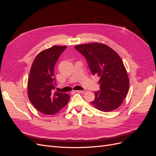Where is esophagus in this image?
Instances as JSON below:
<instances>
[{"mask_svg": "<svg viewBox=\"0 0 156 156\" xmlns=\"http://www.w3.org/2000/svg\"><path fill=\"white\" fill-rule=\"evenodd\" d=\"M75 92H77V93H82V94H84V93H85L86 91H84V90H76Z\"/></svg>", "mask_w": 156, "mask_h": 156, "instance_id": "esophagus-1", "label": "esophagus"}]
</instances>
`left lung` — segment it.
Wrapping results in <instances>:
<instances>
[{
  "label": "left lung",
  "instance_id": "1",
  "mask_svg": "<svg viewBox=\"0 0 156 156\" xmlns=\"http://www.w3.org/2000/svg\"><path fill=\"white\" fill-rule=\"evenodd\" d=\"M75 49L86 58L92 75L100 77V90L90 102L97 109L111 112L123 102L129 88V79L121 58L110 47L101 43L85 44Z\"/></svg>",
  "mask_w": 156,
  "mask_h": 156
}]
</instances>
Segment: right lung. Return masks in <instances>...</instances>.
Wrapping results in <instances>:
<instances>
[{
    "instance_id": "right-lung-1",
    "label": "right lung",
    "mask_w": 156,
    "mask_h": 156,
    "mask_svg": "<svg viewBox=\"0 0 156 156\" xmlns=\"http://www.w3.org/2000/svg\"><path fill=\"white\" fill-rule=\"evenodd\" d=\"M67 46L54 45L36 56L27 83V94L32 104L46 115L56 114L68 104L70 96L55 91L54 67Z\"/></svg>"
}]
</instances>
